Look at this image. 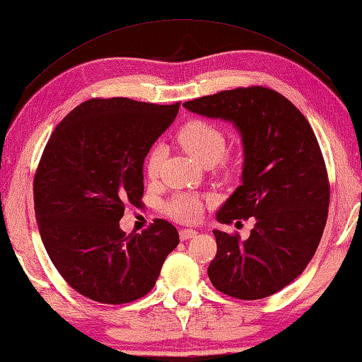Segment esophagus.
<instances>
[{
    "label": "esophagus",
    "instance_id": "34e87169",
    "mask_svg": "<svg viewBox=\"0 0 362 362\" xmlns=\"http://www.w3.org/2000/svg\"><path fill=\"white\" fill-rule=\"evenodd\" d=\"M195 234H197V230H194V229H181L180 230V239L181 240H189Z\"/></svg>",
    "mask_w": 362,
    "mask_h": 362
}]
</instances>
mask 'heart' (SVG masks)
<instances>
[{
  "label": "heart",
  "instance_id": "heart-1",
  "mask_svg": "<svg viewBox=\"0 0 362 362\" xmlns=\"http://www.w3.org/2000/svg\"><path fill=\"white\" fill-rule=\"evenodd\" d=\"M176 141L189 156H192L202 165L215 163L221 171H229L230 158L224 153L226 149V134L211 123L205 120H191L177 132ZM163 162L162 147H153L146 157V173L151 180H156ZM165 211L171 218L181 223H195L202 216V200L197 195L176 194L171 197Z\"/></svg>",
  "mask_w": 362,
  "mask_h": 362
}]
</instances>
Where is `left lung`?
<instances>
[{
	"label": "left lung",
	"instance_id": "left-lung-1",
	"mask_svg": "<svg viewBox=\"0 0 362 362\" xmlns=\"http://www.w3.org/2000/svg\"><path fill=\"white\" fill-rule=\"evenodd\" d=\"M185 107L233 122L244 144L242 185L216 218H255V226L245 240L213 230V287L239 300L269 297L305 271L327 221L330 186L315 132L287 98L264 86L220 91Z\"/></svg>",
	"mask_w": 362,
	"mask_h": 362
}]
</instances>
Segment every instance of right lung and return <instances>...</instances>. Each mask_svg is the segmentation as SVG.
Listing matches in <instances>:
<instances>
[{
  "label": "right lung",
  "instance_id": "right-lung-1",
  "mask_svg": "<svg viewBox=\"0 0 362 362\" xmlns=\"http://www.w3.org/2000/svg\"><path fill=\"white\" fill-rule=\"evenodd\" d=\"M180 103L93 98L52 132L33 180L41 240L64 281L83 297L123 305L156 286L180 244L173 224L153 220L141 234L118 221L144 194L142 163L173 123Z\"/></svg>",
  "mask_w": 362,
  "mask_h": 362
}]
</instances>
